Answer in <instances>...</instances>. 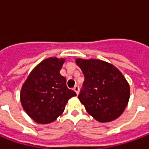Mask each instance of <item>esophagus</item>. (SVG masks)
<instances>
[{"label":"esophagus","instance_id":"esophagus-1","mask_svg":"<svg viewBox=\"0 0 149 149\" xmlns=\"http://www.w3.org/2000/svg\"><path fill=\"white\" fill-rule=\"evenodd\" d=\"M74 92L76 93V95H79V86L78 85H75L74 87Z\"/></svg>","mask_w":149,"mask_h":149}]
</instances>
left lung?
<instances>
[{"label":"left lung","mask_w":149,"mask_h":149,"mask_svg":"<svg viewBox=\"0 0 149 149\" xmlns=\"http://www.w3.org/2000/svg\"><path fill=\"white\" fill-rule=\"evenodd\" d=\"M75 63L84 75L83 89L78 98L88 113L101 123L119 117L130 97L129 84L123 74L104 60L77 58Z\"/></svg>","instance_id":"obj_1"}]
</instances>
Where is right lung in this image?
<instances>
[{"instance_id":"obj_1","label":"right lung","mask_w":149,"mask_h":149,"mask_svg":"<svg viewBox=\"0 0 149 149\" xmlns=\"http://www.w3.org/2000/svg\"><path fill=\"white\" fill-rule=\"evenodd\" d=\"M65 59L49 57L36 66L20 90V103L26 113L40 124L50 123L62 114L66 104L75 96L60 74Z\"/></svg>"}]
</instances>
